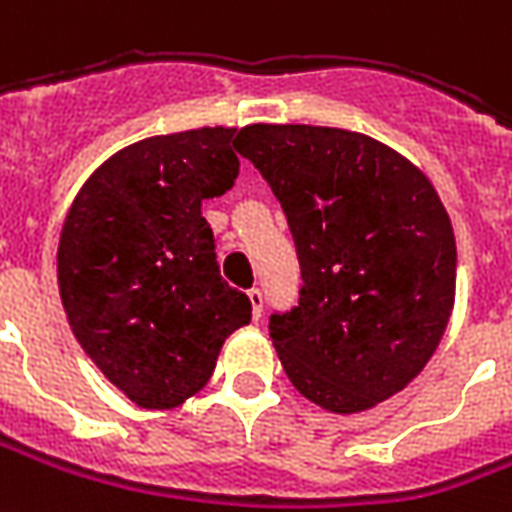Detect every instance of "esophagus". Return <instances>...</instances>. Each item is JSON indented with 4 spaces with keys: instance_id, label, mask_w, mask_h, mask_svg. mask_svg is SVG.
Listing matches in <instances>:
<instances>
[{
    "instance_id": "obj_1",
    "label": "esophagus",
    "mask_w": 512,
    "mask_h": 512,
    "mask_svg": "<svg viewBox=\"0 0 512 512\" xmlns=\"http://www.w3.org/2000/svg\"><path fill=\"white\" fill-rule=\"evenodd\" d=\"M249 302H252V313H255V318H260V313H263V291H260V288H252V291H249Z\"/></svg>"
}]
</instances>
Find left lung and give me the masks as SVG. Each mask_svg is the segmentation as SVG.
<instances>
[{"label":"left lung","instance_id":"1","mask_svg":"<svg viewBox=\"0 0 512 512\" xmlns=\"http://www.w3.org/2000/svg\"><path fill=\"white\" fill-rule=\"evenodd\" d=\"M255 163L291 227L302 291L268 330L293 388L338 416L405 391L455 307L452 221L427 174L363 132L249 124Z\"/></svg>","mask_w":512,"mask_h":512}]
</instances>
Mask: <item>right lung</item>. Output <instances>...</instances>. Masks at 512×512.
I'll return each instance as SVG.
<instances>
[{
  "label": "right lung",
  "instance_id": "obj_1",
  "mask_svg": "<svg viewBox=\"0 0 512 512\" xmlns=\"http://www.w3.org/2000/svg\"><path fill=\"white\" fill-rule=\"evenodd\" d=\"M235 130L152 135L82 182L57 244V285L82 352L127 399L171 410L210 380L252 302L221 280L202 202L230 191Z\"/></svg>",
  "mask_w": 512,
  "mask_h": 512
}]
</instances>
